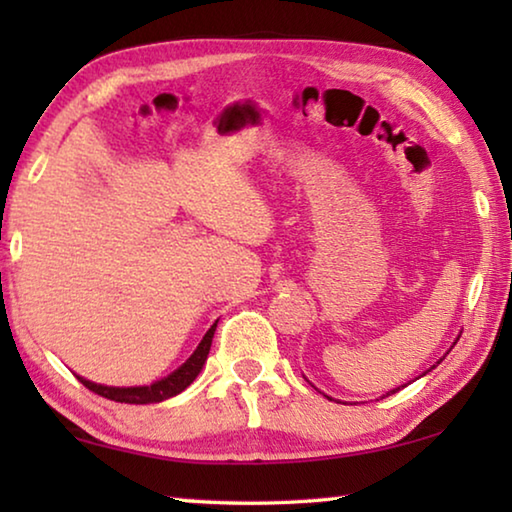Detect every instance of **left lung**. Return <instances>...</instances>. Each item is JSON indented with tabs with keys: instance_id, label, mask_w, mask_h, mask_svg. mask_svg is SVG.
Instances as JSON below:
<instances>
[{
	"instance_id": "8db88e82",
	"label": "left lung",
	"mask_w": 512,
	"mask_h": 512,
	"mask_svg": "<svg viewBox=\"0 0 512 512\" xmlns=\"http://www.w3.org/2000/svg\"><path fill=\"white\" fill-rule=\"evenodd\" d=\"M397 391H400V388H395V391H391V393H386L384 397H388V395H393V393H397Z\"/></svg>"
}]
</instances>
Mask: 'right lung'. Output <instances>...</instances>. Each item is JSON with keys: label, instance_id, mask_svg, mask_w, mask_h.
<instances>
[{"label": "right lung", "instance_id": "add662e5", "mask_svg": "<svg viewBox=\"0 0 512 512\" xmlns=\"http://www.w3.org/2000/svg\"><path fill=\"white\" fill-rule=\"evenodd\" d=\"M216 323L207 329V334L203 336V341L198 343L196 352L189 357L183 366H180L176 372H171L169 377H164L160 381H155L151 386H133V388H115V386H101V384H92L88 379H81V384L85 388H90L92 393H97L101 397H108L112 402H124V404H153V402H162L169 400V397L183 393L185 388L192 384L196 379L198 372H201L203 363L210 354V345H212V336H214Z\"/></svg>", "mask_w": 512, "mask_h": 512}]
</instances>
